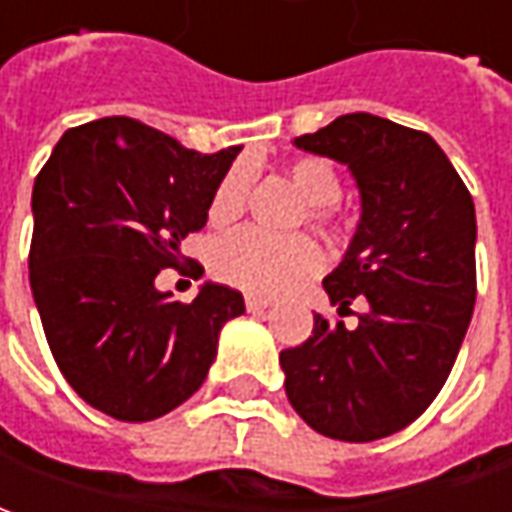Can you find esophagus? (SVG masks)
I'll return each instance as SVG.
<instances>
[{
  "label": "esophagus",
  "mask_w": 512,
  "mask_h": 512,
  "mask_svg": "<svg viewBox=\"0 0 512 512\" xmlns=\"http://www.w3.org/2000/svg\"><path fill=\"white\" fill-rule=\"evenodd\" d=\"M245 306H248V311H264V308L273 306V300H270V297L248 295V297H245Z\"/></svg>",
  "instance_id": "1"
}]
</instances>
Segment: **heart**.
<instances>
[{"mask_svg":"<svg viewBox=\"0 0 512 512\" xmlns=\"http://www.w3.org/2000/svg\"><path fill=\"white\" fill-rule=\"evenodd\" d=\"M289 179L306 198V220L325 228L333 223V204L342 198V179L328 159L297 157L289 162ZM248 198V173L231 168L217 184L209 201V223L217 228L234 223ZM212 275L223 284L253 292L278 295L322 270V253L314 239L303 234L270 237L256 228H242L217 242L212 248Z\"/></svg>","mask_w":512,"mask_h":512,"instance_id":"obj_1","label":"heart"}]
</instances>
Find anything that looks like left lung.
<instances>
[{
    "label": "left lung",
    "instance_id": "1",
    "mask_svg": "<svg viewBox=\"0 0 512 512\" xmlns=\"http://www.w3.org/2000/svg\"><path fill=\"white\" fill-rule=\"evenodd\" d=\"M295 146L344 162L361 190V223L322 286L355 300V328L314 314L300 347L281 350L300 419L339 441H378L416 422L455 366L477 297L474 201L427 132L369 112L342 115Z\"/></svg>",
    "mask_w": 512,
    "mask_h": 512
}]
</instances>
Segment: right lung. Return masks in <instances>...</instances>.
I'll return each mask as SVG.
<instances>
[{
	"label": "right lung",
	"instance_id": "right-lung-1",
	"mask_svg": "<svg viewBox=\"0 0 512 512\" xmlns=\"http://www.w3.org/2000/svg\"><path fill=\"white\" fill-rule=\"evenodd\" d=\"M239 146L217 154L115 115L60 137L32 187L30 286L68 386L118 422H151L201 389L217 336L245 311L204 284L192 303L157 292L181 239L206 226ZM195 267L201 264L195 262Z\"/></svg>",
	"mask_w": 512,
	"mask_h": 512
}]
</instances>
